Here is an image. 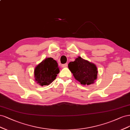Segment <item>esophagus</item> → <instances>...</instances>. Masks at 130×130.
I'll return each mask as SVG.
<instances>
[{
	"mask_svg": "<svg viewBox=\"0 0 130 130\" xmlns=\"http://www.w3.org/2000/svg\"><path fill=\"white\" fill-rule=\"evenodd\" d=\"M67 66H68V63H66V64H64L61 65L62 68H65V67H67Z\"/></svg>",
	"mask_w": 130,
	"mask_h": 130,
	"instance_id": "esophagus-1",
	"label": "esophagus"
}]
</instances>
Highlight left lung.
Returning <instances> with one entry per match:
<instances>
[{"label":"left lung","instance_id":"8db88e82","mask_svg":"<svg viewBox=\"0 0 130 130\" xmlns=\"http://www.w3.org/2000/svg\"><path fill=\"white\" fill-rule=\"evenodd\" d=\"M68 67L75 79L82 85L92 84L97 79V67L80 57H78L74 61L70 62Z\"/></svg>","mask_w":130,"mask_h":130}]
</instances>
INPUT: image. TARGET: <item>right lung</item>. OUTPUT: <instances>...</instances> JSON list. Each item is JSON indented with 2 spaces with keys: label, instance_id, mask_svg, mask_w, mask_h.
<instances>
[{
  "label": "right lung",
  "instance_id": "obj_1",
  "mask_svg": "<svg viewBox=\"0 0 130 130\" xmlns=\"http://www.w3.org/2000/svg\"><path fill=\"white\" fill-rule=\"evenodd\" d=\"M35 80L41 86L48 85L56 78L59 73L57 61L47 58L38 65L35 70Z\"/></svg>",
  "mask_w": 130,
  "mask_h": 130
}]
</instances>
